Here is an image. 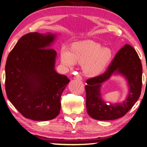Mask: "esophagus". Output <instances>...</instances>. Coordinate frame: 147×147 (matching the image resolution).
I'll use <instances>...</instances> for the list:
<instances>
[{"instance_id": "1", "label": "esophagus", "mask_w": 147, "mask_h": 147, "mask_svg": "<svg viewBox=\"0 0 147 147\" xmlns=\"http://www.w3.org/2000/svg\"><path fill=\"white\" fill-rule=\"evenodd\" d=\"M74 79H76V80H82V76H80L79 74H76V76H74Z\"/></svg>"}]
</instances>
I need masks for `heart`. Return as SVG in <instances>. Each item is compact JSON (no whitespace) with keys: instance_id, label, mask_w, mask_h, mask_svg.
<instances>
[{"instance_id":"heart-1","label":"heart","mask_w":147,"mask_h":147,"mask_svg":"<svg viewBox=\"0 0 147 147\" xmlns=\"http://www.w3.org/2000/svg\"><path fill=\"white\" fill-rule=\"evenodd\" d=\"M113 51L108 47H103L100 43L92 40L74 43L72 48L64 45L60 52L61 63L63 67L73 69L76 63L83 65L86 75L96 76L102 73L110 64Z\"/></svg>"}]
</instances>
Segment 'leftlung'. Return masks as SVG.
I'll list each match as a JSON object with an SVG mask.
<instances>
[{
  "mask_svg": "<svg viewBox=\"0 0 147 147\" xmlns=\"http://www.w3.org/2000/svg\"><path fill=\"white\" fill-rule=\"evenodd\" d=\"M143 68L134 48L127 44L115 55L104 74L86 80V106L88 115L93 119L108 121L124 116L137 102L141 92ZM120 75L128 83L129 92L121 103L107 104L102 98V84L112 76Z\"/></svg>",
  "mask_w": 147,
  "mask_h": 147,
  "instance_id": "8db88e82",
  "label": "left lung"
}]
</instances>
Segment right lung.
I'll return each instance as SVG.
<instances>
[{
  "label": "right lung",
  "instance_id": "right-lung-1",
  "mask_svg": "<svg viewBox=\"0 0 147 147\" xmlns=\"http://www.w3.org/2000/svg\"><path fill=\"white\" fill-rule=\"evenodd\" d=\"M57 35L29 33L18 41L5 66L8 100L26 118L47 121L61 109V96L70 80L55 69Z\"/></svg>",
  "mask_w": 147,
  "mask_h": 147
}]
</instances>
